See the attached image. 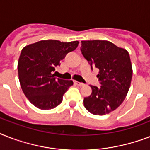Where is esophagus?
Wrapping results in <instances>:
<instances>
[{
  "label": "esophagus",
  "instance_id": "obj_1",
  "mask_svg": "<svg viewBox=\"0 0 150 150\" xmlns=\"http://www.w3.org/2000/svg\"><path fill=\"white\" fill-rule=\"evenodd\" d=\"M74 84H75V86H83V83L77 82V81H75V82H74Z\"/></svg>",
  "mask_w": 150,
  "mask_h": 150
}]
</instances>
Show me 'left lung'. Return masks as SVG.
<instances>
[{
	"mask_svg": "<svg viewBox=\"0 0 150 150\" xmlns=\"http://www.w3.org/2000/svg\"><path fill=\"white\" fill-rule=\"evenodd\" d=\"M81 51L91 68L99 69L101 86H90L92 93L83 103L89 112L105 115L123 103L129 90L132 66L128 52L107 40L82 41Z\"/></svg>",
	"mask_w": 150,
	"mask_h": 150,
	"instance_id": "left-lung-1",
	"label": "left lung"
}]
</instances>
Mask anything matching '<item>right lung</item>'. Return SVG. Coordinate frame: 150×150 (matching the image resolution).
Masks as SVG:
<instances>
[{
  "label": "right lung",
  "instance_id": "right-lung-1",
  "mask_svg": "<svg viewBox=\"0 0 150 150\" xmlns=\"http://www.w3.org/2000/svg\"><path fill=\"white\" fill-rule=\"evenodd\" d=\"M78 45L79 41L64 43L47 40L22 49L18 61V79L22 91L32 104L40 110H50L62 102L64 94L73 82L57 79L52 72Z\"/></svg>",
  "mask_w": 150,
  "mask_h": 150
}]
</instances>
